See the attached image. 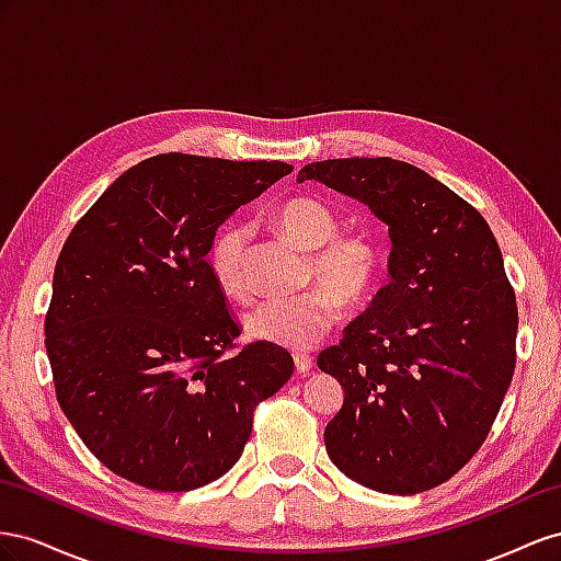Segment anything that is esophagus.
Masks as SVG:
<instances>
[{"instance_id": "34e87169", "label": "esophagus", "mask_w": 561, "mask_h": 561, "mask_svg": "<svg viewBox=\"0 0 561 561\" xmlns=\"http://www.w3.org/2000/svg\"><path fill=\"white\" fill-rule=\"evenodd\" d=\"M294 364H296V371H298V374H308V371L312 369L314 359H312L310 355H306V352H296V355H294Z\"/></svg>"}]
</instances>
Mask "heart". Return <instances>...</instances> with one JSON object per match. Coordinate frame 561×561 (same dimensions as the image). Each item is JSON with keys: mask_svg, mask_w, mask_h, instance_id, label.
Masks as SVG:
<instances>
[{"mask_svg": "<svg viewBox=\"0 0 561 561\" xmlns=\"http://www.w3.org/2000/svg\"><path fill=\"white\" fill-rule=\"evenodd\" d=\"M277 226L296 244L310 249L308 282L322 286L263 300L247 314V331L263 343L286 350H308L329 333L345 306H359L374 294L386 270V244L378 232L355 228L339 232L341 216L333 206L314 197H294L284 202ZM249 226L230 220L218 228L209 247V265L220 289L237 300L253 296L247 272Z\"/></svg>", "mask_w": 561, "mask_h": 561, "instance_id": "obj_1", "label": "heart"}]
</instances>
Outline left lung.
<instances>
[{"mask_svg":"<svg viewBox=\"0 0 561 561\" xmlns=\"http://www.w3.org/2000/svg\"><path fill=\"white\" fill-rule=\"evenodd\" d=\"M390 226V282L317 366L345 390L324 430L331 460L380 493H421L479 451L517 362V300L484 216L390 157L306 164Z\"/></svg>","mask_w":561,"mask_h":561,"instance_id":"obj_1","label":"left lung"}]
</instances>
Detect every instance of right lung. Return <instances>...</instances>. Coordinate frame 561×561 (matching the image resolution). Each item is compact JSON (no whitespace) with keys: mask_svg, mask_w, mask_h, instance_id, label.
<instances>
[{"mask_svg":"<svg viewBox=\"0 0 561 561\" xmlns=\"http://www.w3.org/2000/svg\"><path fill=\"white\" fill-rule=\"evenodd\" d=\"M291 169L157 154L68 234L44 343L58 404L107 470L154 491L209 484L242 456L255 407L291 378L284 347L234 343L242 324L206 259L222 220Z\"/></svg>","mask_w":561,"mask_h":561,"instance_id":"add662e5","label":"right lung"}]
</instances>
